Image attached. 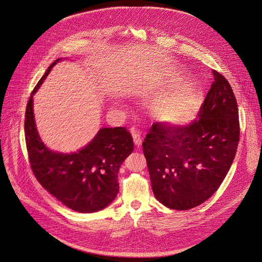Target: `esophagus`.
<instances>
[{"label":"esophagus","instance_id":"obj_1","mask_svg":"<svg viewBox=\"0 0 262 262\" xmlns=\"http://www.w3.org/2000/svg\"><path fill=\"white\" fill-rule=\"evenodd\" d=\"M130 133H132V136H133V139H134V142L137 147L141 146L142 144V137L141 135L139 134V132L136 129V128H130Z\"/></svg>","mask_w":262,"mask_h":262}]
</instances>
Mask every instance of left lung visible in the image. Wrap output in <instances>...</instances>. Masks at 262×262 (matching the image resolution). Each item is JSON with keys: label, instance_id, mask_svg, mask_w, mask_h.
<instances>
[{"label": "left lung", "instance_id": "1", "mask_svg": "<svg viewBox=\"0 0 262 262\" xmlns=\"http://www.w3.org/2000/svg\"><path fill=\"white\" fill-rule=\"evenodd\" d=\"M212 74L198 119L185 125L154 123L143 142L154 194L170 209L189 210L211 198L236 155L237 101L228 80L215 70Z\"/></svg>", "mask_w": 262, "mask_h": 262}]
</instances>
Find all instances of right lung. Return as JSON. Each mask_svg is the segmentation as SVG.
<instances>
[{
  "instance_id": "1",
  "label": "right lung",
  "mask_w": 262,
  "mask_h": 262,
  "mask_svg": "<svg viewBox=\"0 0 262 262\" xmlns=\"http://www.w3.org/2000/svg\"><path fill=\"white\" fill-rule=\"evenodd\" d=\"M56 59L31 93L25 115V138L32 171L39 184L63 205L92 213L107 207L119 192L118 172L133 152L134 141L124 127H102L81 149L53 151L41 141L33 114V96Z\"/></svg>"
}]
</instances>
